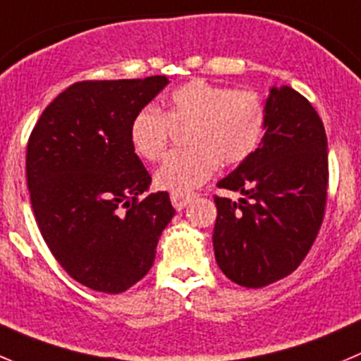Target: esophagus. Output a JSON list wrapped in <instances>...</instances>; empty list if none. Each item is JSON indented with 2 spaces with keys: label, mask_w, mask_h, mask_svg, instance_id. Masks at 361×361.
Instances as JSON below:
<instances>
[{
  "label": "esophagus",
  "mask_w": 361,
  "mask_h": 361,
  "mask_svg": "<svg viewBox=\"0 0 361 361\" xmlns=\"http://www.w3.org/2000/svg\"><path fill=\"white\" fill-rule=\"evenodd\" d=\"M192 200H194V194H181V192H173L171 194V203H173L176 210H183Z\"/></svg>",
  "instance_id": "1"
}]
</instances>
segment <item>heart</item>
I'll list each match as a JSON object with an SVG mask.
<instances>
[{
    "instance_id": "1",
    "label": "heart",
    "mask_w": 361,
    "mask_h": 361,
    "mask_svg": "<svg viewBox=\"0 0 361 361\" xmlns=\"http://www.w3.org/2000/svg\"><path fill=\"white\" fill-rule=\"evenodd\" d=\"M173 124L190 123L187 144L173 151L157 171V185L171 192H190L214 174L217 164L237 165L257 149L265 128V106L252 90H230L204 80L178 87L167 110L144 106L130 126L133 149L157 161L164 157Z\"/></svg>"
}]
</instances>
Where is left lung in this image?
I'll list each match as a JSON object with an SVG mask.
<instances>
[{"mask_svg":"<svg viewBox=\"0 0 361 361\" xmlns=\"http://www.w3.org/2000/svg\"><path fill=\"white\" fill-rule=\"evenodd\" d=\"M264 130L260 146L217 183L242 197H215V260L247 288L271 285L299 267L328 197V139L310 101L287 85L271 87Z\"/></svg>","mask_w":361,"mask_h":361,"instance_id":"1","label":"left lung"}]
</instances>
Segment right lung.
<instances>
[{
    "instance_id": "1",
    "label": "right lung",
    "mask_w": 361,
    "mask_h": 361,
    "mask_svg": "<svg viewBox=\"0 0 361 361\" xmlns=\"http://www.w3.org/2000/svg\"><path fill=\"white\" fill-rule=\"evenodd\" d=\"M169 83L80 82L55 97L26 149L37 226L67 274L92 290L119 294L153 265L161 231L176 210L133 149L130 126Z\"/></svg>"
}]
</instances>
